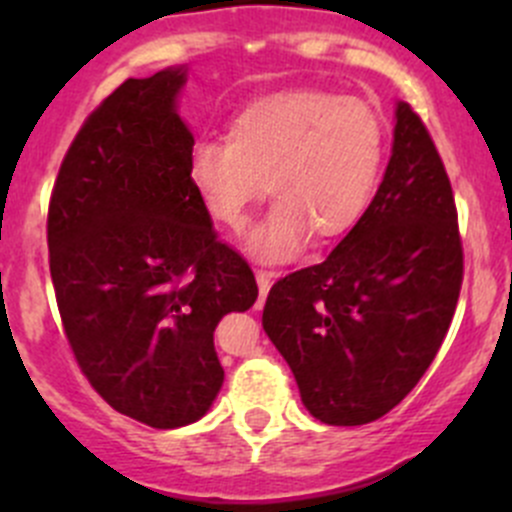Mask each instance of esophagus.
Instances as JSON below:
<instances>
[{"mask_svg":"<svg viewBox=\"0 0 512 512\" xmlns=\"http://www.w3.org/2000/svg\"><path fill=\"white\" fill-rule=\"evenodd\" d=\"M255 277H257V287H260V299H257V307H262V302H265L267 292H270V287H272V280H275V277H280V270H257Z\"/></svg>","mask_w":512,"mask_h":512,"instance_id":"1","label":"esophagus"}]
</instances>
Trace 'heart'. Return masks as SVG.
<instances>
[{
	"label": "heart",
	"mask_w": 512,
	"mask_h": 512,
	"mask_svg": "<svg viewBox=\"0 0 512 512\" xmlns=\"http://www.w3.org/2000/svg\"><path fill=\"white\" fill-rule=\"evenodd\" d=\"M386 126L361 98L297 91L247 106L230 136L200 138L190 178L220 225L242 230L267 193L277 200L247 235L267 262L289 260L309 237L332 240L359 223L379 185Z\"/></svg>",
	"instance_id": "1"
}]
</instances>
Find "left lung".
I'll list each match as a JSON object with an SVG mask.
<instances>
[{
    "label": "left lung",
    "instance_id": "obj_1",
    "mask_svg": "<svg viewBox=\"0 0 512 512\" xmlns=\"http://www.w3.org/2000/svg\"><path fill=\"white\" fill-rule=\"evenodd\" d=\"M461 285L446 165L421 116L399 103L394 151L371 205L327 260L272 285L262 327L309 414L361 426L389 414L426 374Z\"/></svg>",
    "mask_w": 512,
    "mask_h": 512
}]
</instances>
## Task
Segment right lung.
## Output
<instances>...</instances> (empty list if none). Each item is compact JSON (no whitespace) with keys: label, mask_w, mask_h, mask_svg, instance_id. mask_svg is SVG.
I'll list each match as a JSON object with an SVG mask.
<instances>
[{"label":"right lung","mask_w":512,"mask_h":512,"mask_svg":"<svg viewBox=\"0 0 512 512\" xmlns=\"http://www.w3.org/2000/svg\"><path fill=\"white\" fill-rule=\"evenodd\" d=\"M183 69L126 79L61 160L46 218L61 324L81 374L123 416L198 421L223 386L213 332L257 282L218 240L175 111Z\"/></svg>","instance_id":"add662e5"}]
</instances>
